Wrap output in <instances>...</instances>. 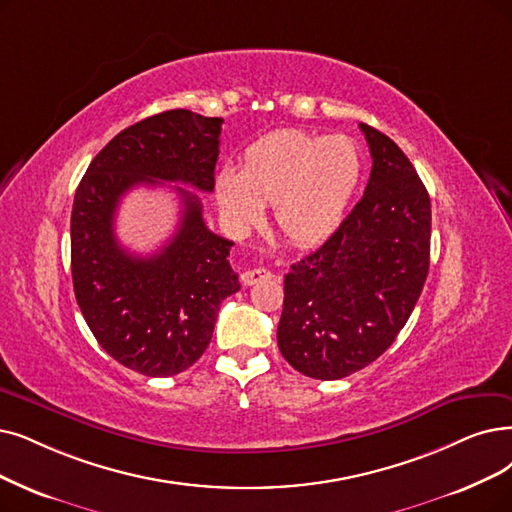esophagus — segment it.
<instances>
[{
    "instance_id": "1",
    "label": "esophagus",
    "mask_w": 512,
    "mask_h": 512,
    "mask_svg": "<svg viewBox=\"0 0 512 512\" xmlns=\"http://www.w3.org/2000/svg\"><path fill=\"white\" fill-rule=\"evenodd\" d=\"M273 277H275V275H273L271 271L262 269V267H256V269L245 271V273L241 275V281H243L245 285H256V283H262V281H269V279H273Z\"/></svg>"
}]
</instances>
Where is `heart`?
<instances>
[{
  "instance_id": "b5f03b06",
  "label": "heart",
  "mask_w": 512,
  "mask_h": 512,
  "mask_svg": "<svg viewBox=\"0 0 512 512\" xmlns=\"http://www.w3.org/2000/svg\"><path fill=\"white\" fill-rule=\"evenodd\" d=\"M361 176L363 159L351 138L279 130L245 149L239 170L218 174L216 199L237 231L258 222L264 203H273L277 231L311 245L340 227Z\"/></svg>"
}]
</instances>
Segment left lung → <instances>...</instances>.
Instances as JSON below:
<instances>
[{
	"label": "left lung",
	"mask_w": 512,
	"mask_h": 512,
	"mask_svg": "<svg viewBox=\"0 0 512 512\" xmlns=\"http://www.w3.org/2000/svg\"><path fill=\"white\" fill-rule=\"evenodd\" d=\"M359 128L374 161L365 193L283 281L279 351L317 380L351 376L395 342L431 264V197L420 176L386 134Z\"/></svg>",
	"instance_id": "obj_1"
}]
</instances>
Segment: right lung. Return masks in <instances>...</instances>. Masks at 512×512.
Masks as SVG:
<instances>
[{"mask_svg":"<svg viewBox=\"0 0 512 512\" xmlns=\"http://www.w3.org/2000/svg\"><path fill=\"white\" fill-rule=\"evenodd\" d=\"M220 126V117L187 109L142 119L92 159L75 191L71 275L81 315L117 363L151 378L185 372L208 349L220 302L239 292L233 241L206 227L199 197L180 187L178 231L157 254L121 248L115 212L138 185L212 193Z\"/></svg>","mask_w":512,"mask_h":512,"instance_id":"obj_1","label":"right lung"}]
</instances>
